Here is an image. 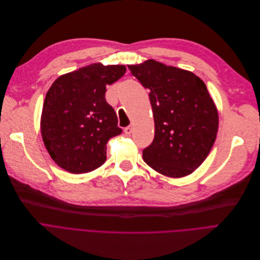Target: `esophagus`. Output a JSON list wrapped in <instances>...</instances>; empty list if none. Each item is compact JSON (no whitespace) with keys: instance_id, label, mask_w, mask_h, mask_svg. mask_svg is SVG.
<instances>
[{"instance_id":"1","label":"esophagus","mask_w":260,"mask_h":260,"mask_svg":"<svg viewBox=\"0 0 260 260\" xmlns=\"http://www.w3.org/2000/svg\"><path fill=\"white\" fill-rule=\"evenodd\" d=\"M123 132H125L127 135H130L132 133V126H128L125 129H123Z\"/></svg>"}]
</instances>
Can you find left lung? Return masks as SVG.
<instances>
[{"label":"left lung","mask_w":260,"mask_h":260,"mask_svg":"<svg viewBox=\"0 0 260 260\" xmlns=\"http://www.w3.org/2000/svg\"><path fill=\"white\" fill-rule=\"evenodd\" d=\"M128 68L150 91L155 131L143 150L145 163L169 178L192 174L211 151L219 125L205 83L192 72L153 59Z\"/></svg>","instance_id":"left-lung-1"}]
</instances>
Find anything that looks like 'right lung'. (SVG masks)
Returning <instances> with one entry per match:
<instances>
[{"label": "right lung", "mask_w": 260, "mask_h": 260, "mask_svg": "<svg viewBox=\"0 0 260 260\" xmlns=\"http://www.w3.org/2000/svg\"><path fill=\"white\" fill-rule=\"evenodd\" d=\"M125 66L93 63L58 77L47 91L41 135L54 162L71 174H85L106 162L108 141L121 133L106 85L123 76Z\"/></svg>", "instance_id": "add662e5"}]
</instances>
